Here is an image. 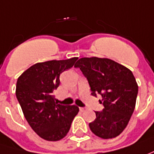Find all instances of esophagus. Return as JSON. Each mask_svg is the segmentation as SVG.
Returning a JSON list of instances; mask_svg holds the SVG:
<instances>
[{
	"instance_id": "obj_1",
	"label": "esophagus",
	"mask_w": 154,
	"mask_h": 154,
	"mask_svg": "<svg viewBox=\"0 0 154 154\" xmlns=\"http://www.w3.org/2000/svg\"><path fill=\"white\" fill-rule=\"evenodd\" d=\"M79 109H80L81 112H83L85 110V107H79Z\"/></svg>"
}]
</instances>
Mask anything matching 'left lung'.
Wrapping results in <instances>:
<instances>
[{"instance_id":"1","label":"left lung","mask_w":154,"mask_h":154,"mask_svg":"<svg viewBox=\"0 0 154 154\" xmlns=\"http://www.w3.org/2000/svg\"><path fill=\"white\" fill-rule=\"evenodd\" d=\"M74 66L87 77L91 94L102 96L104 108L95 112L90 129L103 139L116 137L125 129L136 105L138 86L133 72L111 59L96 57L80 58Z\"/></svg>"}]
</instances>
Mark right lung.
Returning <instances> with one entry per match:
<instances>
[{
  "instance_id": "1",
  "label": "right lung",
  "mask_w": 154,
  "mask_h": 154,
  "mask_svg": "<svg viewBox=\"0 0 154 154\" xmlns=\"http://www.w3.org/2000/svg\"><path fill=\"white\" fill-rule=\"evenodd\" d=\"M78 57L38 62L18 77L16 95L25 118L34 132L47 141L66 137L78 113L76 105L57 104L52 95L60 85V74L72 67Z\"/></svg>"
}]
</instances>
